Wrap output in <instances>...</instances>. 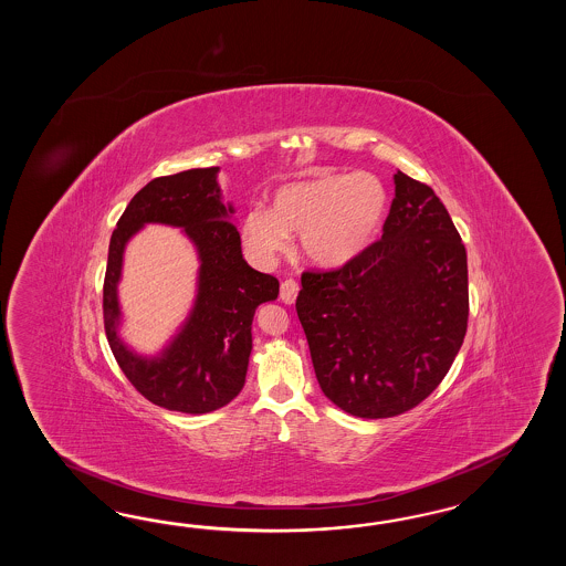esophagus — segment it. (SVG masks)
Segmentation results:
<instances>
[{
	"label": "esophagus",
	"mask_w": 566,
	"mask_h": 566,
	"mask_svg": "<svg viewBox=\"0 0 566 566\" xmlns=\"http://www.w3.org/2000/svg\"><path fill=\"white\" fill-rule=\"evenodd\" d=\"M296 294H298V282H294V280H284V282H282V286H280V298H282V303L292 305V303L296 301Z\"/></svg>",
	"instance_id": "obj_1"
}]
</instances>
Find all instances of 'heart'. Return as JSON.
Listing matches in <instances>:
<instances>
[{
    "label": "heart",
    "mask_w": 566,
    "mask_h": 566,
    "mask_svg": "<svg viewBox=\"0 0 566 566\" xmlns=\"http://www.w3.org/2000/svg\"><path fill=\"white\" fill-rule=\"evenodd\" d=\"M386 216L388 192L374 174H317L275 190L272 209L247 211L240 237L251 258L270 265L301 234L311 265L338 270L374 244Z\"/></svg>",
    "instance_id": "1"
}]
</instances>
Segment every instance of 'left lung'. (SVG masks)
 <instances>
[{"label":"left lung","mask_w":566,"mask_h":566,"mask_svg":"<svg viewBox=\"0 0 566 566\" xmlns=\"http://www.w3.org/2000/svg\"><path fill=\"white\" fill-rule=\"evenodd\" d=\"M381 240L334 272H305L296 313L322 392L386 419L426 400L467 334V251L428 185L395 174Z\"/></svg>","instance_id":"obj_1"}]
</instances>
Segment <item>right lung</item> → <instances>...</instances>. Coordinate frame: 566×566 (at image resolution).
Listing matches in <instances>:
<instances>
[{
  "label": "right lung",
  "instance_id": "1",
  "mask_svg": "<svg viewBox=\"0 0 566 566\" xmlns=\"http://www.w3.org/2000/svg\"><path fill=\"white\" fill-rule=\"evenodd\" d=\"M218 171L195 168L155 178L133 197L109 240L103 282L107 343L138 392L168 411L203 415L239 396L253 348L255 308L280 292L274 275L261 274L242 259L234 207L222 201ZM147 222L180 227L200 259L190 317L151 358L123 343L117 298L125 244Z\"/></svg>",
  "mask_w": 566,
  "mask_h": 566
}]
</instances>
